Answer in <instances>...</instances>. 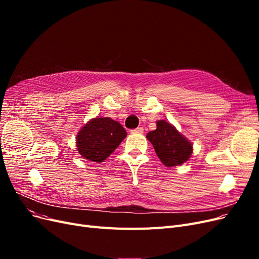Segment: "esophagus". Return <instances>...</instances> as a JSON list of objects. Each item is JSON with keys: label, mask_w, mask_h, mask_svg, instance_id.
Wrapping results in <instances>:
<instances>
[{"label": "esophagus", "mask_w": 259, "mask_h": 259, "mask_svg": "<svg viewBox=\"0 0 259 259\" xmlns=\"http://www.w3.org/2000/svg\"><path fill=\"white\" fill-rule=\"evenodd\" d=\"M131 132L132 133H139V134H142V133H144V128L143 127H137L135 130H132Z\"/></svg>", "instance_id": "obj_1"}]
</instances>
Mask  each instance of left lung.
<instances>
[{
	"mask_svg": "<svg viewBox=\"0 0 259 259\" xmlns=\"http://www.w3.org/2000/svg\"><path fill=\"white\" fill-rule=\"evenodd\" d=\"M147 138L165 166L180 165L191 156V143L166 121L156 122V130L149 132Z\"/></svg>",
	"mask_w": 259,
	"mask_h": 259,
	"instance_id": "left-lung-1",
	"label": "left lung"
}]
</instances>
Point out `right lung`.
<instances>
[{"mask_svg":"<svg viewBox=\"0 0 259 259\" xmlns=\"http://www.w3.org/2000/svg\"><path fill=\"white\" fill-rule=\"evenodd\" d=\"M126 137L122 125L110 117H95L76 136L77 151L89 161L103 162Z\"/></svg>","mask_w":259,"mask_h":259,"instance_id":"obj_1","label":"right lung"}]
</instances>
